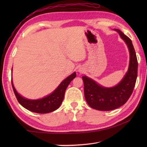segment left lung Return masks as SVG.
I'll use <instances>...</instances> for the list:
<instances>
[{
    "label": "left lung",
    "instance_id": "1",
    "mask_svg": "<svg viewBox=\"0 0 147 147\" xmlns=\"http://www.w3.org/2000/svg\"><path fill=\"white\" fill-rule=\"evenodd\" d=\"M127 45L130 55L127 73L121 82L112 88H105L90 78L83 76L84 93L86 102L98 111H112L124 105L131 95L138 74V61L131 40L118 29H115Z\"/></svg>",
    "mask_w": 147,
    "mask_h": 147
}]
</instances>
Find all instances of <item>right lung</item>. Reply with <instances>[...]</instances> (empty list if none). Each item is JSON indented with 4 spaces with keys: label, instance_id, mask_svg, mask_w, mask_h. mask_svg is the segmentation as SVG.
Masks as SVG:
<instances>
[{
    "label": "right lung",
    "instance_id": "obj_1",
    "mask_svg": "<svg viewBox=\"0 0 147 147\" xmlns=\"http://www.w3.org/2000/svg\"><path fill=\"white\" fill-rule=\"evenodd\" d=\"M76 76V74L74 72L62 81L57 88L51 94L38 100H29L23 97L16 90L12 80L11 83L16 97L18 102L23 107L28 109V111L36 112V113L46 114L54 111L60 107L62 101H63L65 90H66L69 84Z\"/></svg>",
    "mask_w": 147,
    "mask_h": 147
}]
</instances>
